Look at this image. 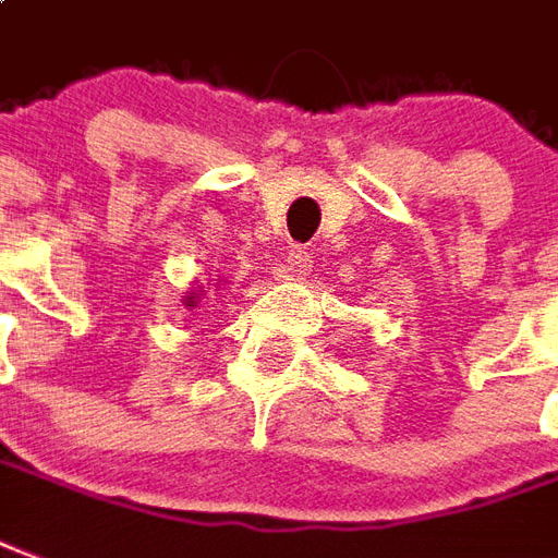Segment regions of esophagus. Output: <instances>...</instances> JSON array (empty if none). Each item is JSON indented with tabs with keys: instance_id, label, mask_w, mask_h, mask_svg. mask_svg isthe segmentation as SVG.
I'll use <instances>...</instances> for the list:
<instances>
[{
	"instance_id": "34e87169",
	"label": "esophagus",
	"mask_w": 558,
	"mask_h": 558,
	"mask_svg": "<svg viewBox=\"0 0 558 558\" xmlns=\"http://www.w3.org/2000/svg\"><path fill=\"white\" fill-rule=\"evenodd\" d=\"M288 270L296 276H305L312 270V253H305L303 246H291L288 253Z\"/></svg>"
}]
</instances>
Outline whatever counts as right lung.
I'll list each match as a JSON object with an SVG mask.
<instances>
[{
	"label": "right lung",
	"mask_w": 558,
	"mask_h": 558,
	"mask_svg": "<svg viewBox=\"0 0 558 558\" xmlns=\"http://www.w3.org/2000/svg\"><path fill=\"white\" fill-rule=\"evenodd\" d=\"M184 305H196V294H194V291H191V294L184 296Z\"/></svg>",
	"instance_id": "add662e5"
}]
</instances>
